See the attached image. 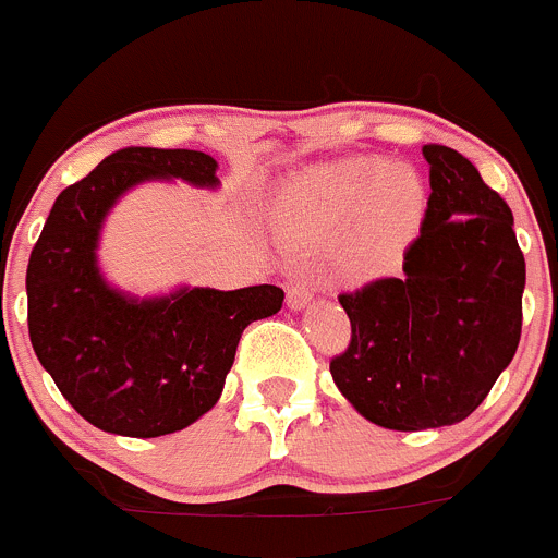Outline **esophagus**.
Instances as JSON below:
<instances>
[{
  "instance_id": "obj_1",
  "label": "esophagus",
  "mask_w": 558,
  "mask_h": 558,
  "mask_svg": "<svg viewBox=\"0 0 558 558\" xmlns=\"http://www.w3.org/2000/svg\"><path fill=\"white\" fill-rule=\"evenodd\" d=\"M318 290V279L310 274H295L293 279L288 282V307L290 310H302L307 307L310 299Z\"/></svg>"
}]
</instances>
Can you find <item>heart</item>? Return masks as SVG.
<instances>
[{
	"mask_svg": "<svg viewBox=\"0 0 558 558\" xmlns=\"http://www.w3.org/2000/svg\"><path fill=\"white\" fill-rule=\"evenodd\" d=\"M422 204L425 190L411 167L354 156L304 170L284 192L282 215L304 236H329L349 220L354 245L379 254L413 229Z\"/></svg>",
	"mask_w": 558,
	"mask_h": 558,
	"instance_id": "b5f03b06",
	"label": "heart"
}]
</instances>
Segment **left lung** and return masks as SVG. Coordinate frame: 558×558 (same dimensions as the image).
I'll return each mask as SVG.
<instances>
[{"mask_svg":"<svg viewBox=\"0 0 558 558\" xmlns=\"http://www.w3.org/2000/svg\"><path fill=\"white\" fill-rule=\"evenodd\" d=\"M430 198L402 276L340 293L352 340L329 360L335 386L388 430L470 416L511 363L522 332L525 256L509 204L470 159L425 145Z\"/></svg>","mask_w":558,"mask_h":558,"instance_id":"8db88e82","label":"left lung"}]
</instances>
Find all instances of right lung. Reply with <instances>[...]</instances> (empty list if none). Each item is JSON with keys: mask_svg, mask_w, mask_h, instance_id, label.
Instances as JSON below:
<instances>
[{"mask_svg": "<svg viewBox=\"0 0 558 558\" xmlns=\"http://www.w3.org/2000/svg\"><path fill=\"white\" fill-rule=\"evenodd\" d=\"M201 150L125 147L58 195L27 265L29 343L58 391L106 433L184 430L223 391L240 335L282 310L284 290L184 288L136 302L102 282L95 248L122 192L147 179L218 184Z\"/></svg>", "mask_w": 558, "mask_h": 558, "instance_id": "add662e5", "label": "right lung"}]
</instances>
